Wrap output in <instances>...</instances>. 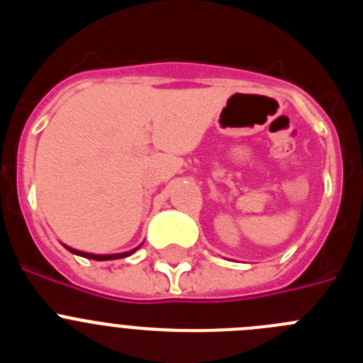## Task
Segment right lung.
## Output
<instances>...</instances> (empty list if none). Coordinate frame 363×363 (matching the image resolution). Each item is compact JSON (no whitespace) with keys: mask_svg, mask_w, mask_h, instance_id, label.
<instances>
[{"mask_svg":"<svg viewBox=\"0 0 363 363\" xmlns=\"http://www.w3.org/2000/svg\"><path fill=\"white\" fill-rule=\"evenodd\" d=\"M67 249H69L70 252H74V255H79V256H83V258H91V259H99V262H101V259H116V258H125V256H129V255H133V252H121V255H89V252H82V251H74V249H70V247H67Z\"/></svg>","mask_w":363,"mask_h":363,"instance_id":"obj_1","label":"right lung"}]
</instances>
